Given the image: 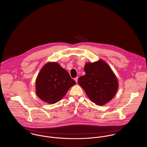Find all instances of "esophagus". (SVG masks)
Here are the masks:
<instances>
[{
  "label": "esophagus",
  "instance_id": "obj_1",
  "mask_svg": "<svg viewBox=\"0 0 147 147\" xmlns=\"http://www.w3.org/2000/svg\"><path fill=\"white\" fill-rule=\"evenodd\" d=\"M74 80H75V82L77 83V82H78V77H76V78H75Z\"/></svg>",
  "mask_w": 147,
  "mask_h": 147
}]
</instances>
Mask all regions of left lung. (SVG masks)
Segmentation results:
<instances>
[{
    "instance_id": "obj_1",
    "label": "left lung",
    "mask_w": 147,
    "mask_h": 147,
    "mask_svg": "<svg viewBox=\"0 0 147 147\" xmlns=\"http://www.w3.org/2000/svg\"><path fill=\"white\" fill-rule=\"evenodd\" d=\"M85 75L80 77L78 83L84 89L89 98L96 105L102 106L115 96L118 81L109 64L102 59L84 66Z\"/></svg>"
}]
</instances>
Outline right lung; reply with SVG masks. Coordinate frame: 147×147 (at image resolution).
I'll return each instance as SVG.
<instances>
[{"mask_svg":"<svg viewBox=\"0 0 147 147\" xmlns=\"http://www.w3.org/2000/svg\"><path fill=\"white\" fill-rule=\"evenodd\" d=\"M75 84L59 64L48 62L42 67L36 78V93L43 101L53 104L62 99Z\"/></svg>","mask_w":147,"mask_h":147,"instance_id":"obj_1","label":"right lung"}]
</instances>
